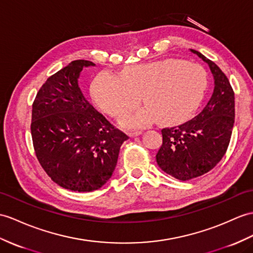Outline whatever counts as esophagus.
<instances>
[{"mask_svg": "<svg viewBox=\"0 0 253 253\" xmlns=\"http://www.w3.org/2000/svg\"><path fill=\"white\" fill-rule=\"evenodd\" d=\"M140 133H141L140 131H134V132H128L127 135L130 137H135V136H137V135H139Z\"/></svg>", "mask_w": 253, "mask_h": 253, "instance_id": "34e87169", "label": "esophagus"}]
</instances>
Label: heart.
<instances>
[{
	"label": "heart",
	"instance_id": "b5f03b06",
	"mask_svg": "<svg viewBox=\"0 0 253 253\" xmlns=\"http://www.w3.org/2000/svg\"><path fill=\"white\" fill-rule=\"evenodd\" d=\"M207 89L205 71L198 64L166 59L127 66L121 75L98 74L91 94L103 112L119 117L138 105L140 93L146 106L123 117L126 127H139L159 118L165 125L187 121L199 109Z\"/></svg>",
	"mask_w": 253,
	"mask_h": 253
}]
</instances>
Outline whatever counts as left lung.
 I'll return each mask as SVG.
<instances>
[{"label":"left lung","instance_id":"1","mask_svg":"<svg viewBox=\"0 0 253 253\" xmlns=\"http://www.w3.org/2000/svg\"><path fill=\"white\" fill-rule=\"evenodd\" d=\"M190 51L208 64L214 80L213 93L192 120L163 128V143L156 157L162 170L182 181L206 174L220 162L229 147L235 120L234 91L225 74L201 52Z\"/></svg>","mask_w":253,"mask_h":253}]
</instances>
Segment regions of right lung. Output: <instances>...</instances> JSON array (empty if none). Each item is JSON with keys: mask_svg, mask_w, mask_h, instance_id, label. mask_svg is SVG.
Here are the masks:
<instances>
[{"mask_svg": "<svg viewBox=\"0 0 253 253\" xmlns=\"http://www.w3.org/2000/svg\"><path fill=\"white\" fill-rule=\"evenodd\" d=\"M94 65L73 61L46 80L32 106L31 134L42 168L60 187L78 192H91L109 180L128 138L79 88L84 67Z\"/></svg>", "mask_w": 253, "mask_h": 253, "instance_id": "add662e5", "label": "right lung"}]
</instances>
